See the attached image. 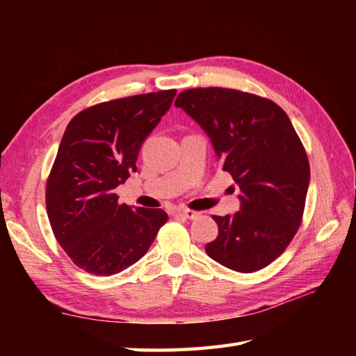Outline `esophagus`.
I'll return each mask as SVG.
<instances>
[{"instance_id": "obj_1", "label": "esophagus", "mask_w": 356, "mask_h": 356, "mask_svg": "<svg viewBox=\"0 0 356 356\" xmlns=\"http://www.w3.org/2000/svg\"><path fill=\"white\" fill-rule=\"evenodd\" d=\"M177 214L184 216L185 218H190V220H194V218L200 217V213H197V211H191V209H179Z\"/></svg>"}]
</instances>
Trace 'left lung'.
<instances>
[{"instance_id": "left-lung-1", "label": "left lung", "mask_w": 356, "mask_h": 356, "mask_svg": "<svg viewBox=\"0 0 356 356\" xmlns=\"http://www.w3.org/2000/svg\"><path fill=\"white\" fill-rule=\"evenodd\" d=\"M174 105L202 127L240 188V211L213 217L218 236L207 254L245 274L263 269L298 231L311 182L291 119L275 102L231 88L185 90Z\"/></svg>"}]
</instances>
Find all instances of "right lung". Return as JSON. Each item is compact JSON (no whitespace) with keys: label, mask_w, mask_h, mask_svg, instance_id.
I'll return each instance as SVG.
<instances>
[{"label":"right lung","mask_w":356,"mask_h":356,"mask_svg":"<svg viewBox=\"0 0 356 356\" xmlns=\"http://www.w3.org/2000/svg\"><path fill=\"white\" fill-rule=\"evenodd\" d=\"M174 96L176 90H163L97 104L65 128L45 205L58 243L90 274L108 277L130 268L168 220L163 209L119 205L115 188L136 172L142 143Z\"/></svg>","instance_id":"right-lung-1"}]
</instances>
